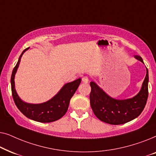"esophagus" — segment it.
I'll use <instances>...</instances> for the list:
<instances>
[{
    "instance_id": "obj_1",
    "label": "esophagus",
    "mask_w": 156,
    "mask_h": 156,
    "mask_svg": "<svg viewBox=\"0 0 156 156\" xmlns=\"http://www.w3.org/2000/svg\"><path fill=\"white\" fill-rule=\"evenodd\" d=\"M82 82H84V83H88V82H89L88 76H83L82 79Z\"/></svg>"
}]
</instances>
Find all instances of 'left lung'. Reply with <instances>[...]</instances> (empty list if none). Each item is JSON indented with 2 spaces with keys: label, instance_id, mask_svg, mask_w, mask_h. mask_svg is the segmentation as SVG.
Here are the masks:
<instances>
[{
  "label": "left lung",
  "instance_id": "8db88e82",
  "mask_svg": "<svg viewBox=\"0 0 156 156\" xmlns=\"http://www.w3.org/2000/svg\"><path fill=\"white\" fill-rule=\"evenodd\" d=\"M144 61L140 56H135ZM91 107L99 120L112 125L123 124L137 118L144 110L148 97V71L139 93L131 99L118 100L108 96L95 82H91Z\"/></svg>",
  "mask_w": 156,
  "mask_h": 156
}]
</instances>
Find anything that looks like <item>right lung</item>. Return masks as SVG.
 Masks as SVG:
<instances>
[{"instance_id": "add662e5", "label": "right lung", "mask_w": 156, "mask_h": 156, "mask_svg": "<svg viewBox=\"0 0 156 156\" xmlns=\"http://www.w3.org/2000/svg\"><path fill=\"white\" fill-rule=\"evenodd\" d=\"M28 48L23 50L12 72L10 82H11L12 95L15 104L21 113L32 120L41 123H50L59 120L67 112L70 99L75 93L79 85L80 84L81 79H77L74 82L66 84L57 93V94L44 103L32 104L23 101L16 93L15 89L14 78L20 64L21 57Z\"/></svg>"}]
</instances>
